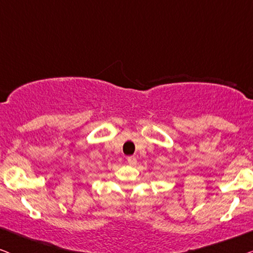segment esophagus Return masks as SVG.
<instances>
[{
    "instance_id": "esophagus-1",
    "label": "esophagus",
    "mask_w": 253,
    "mask_h": 253,
    "mask_svg": "<svg viewBox=\"0 0 253 253\" xmlns=\"http://www.w3.org/2000/svg\"><path fill=\"white\" fill-rule=\"evenodd\" d=\"M126 161H127V164H130V165H134L137 162L136 158H134V157H127Z\"/></svg>"
}]
</instances>
